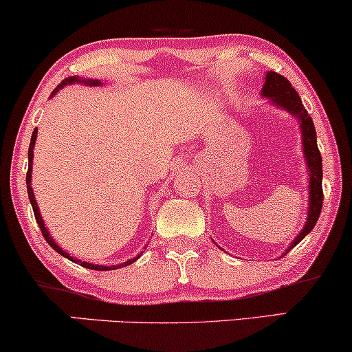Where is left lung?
Masks as SVG:
<instances>
[{
  "label": "left lung",
  "instance_id": "obj_1",
  "mask_svg": "<svg viewBox=\"0 0 352 352\" xmlns=\"http://www.w3.org/2000/svg\"><path fill=\"white\" fill-rule=\"evenodd\" d=\"M261 94L264 98H269L274 106L282 107L290 116H294L300 124L302 132V146L303 155H305L307 166H309V217H307L305 227L298 233L296 240L290 243V246L285 250L284 254H287L294 246L298 245L303 238L314 230L318 222L320 212L323 207V189H322V177H323V166H322V155H320L318 145H316V132L311 117L309 116L305 107H303L302 99L297 94V91L292 88L287 78H284L276 72H267L266 80Z\"/></svg>",
  "mask_w": 352,
  "mask_h": 352
}]
</instances>
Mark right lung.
Here are the masks:
<instances>
[{
    "mask_svg": "<svg viewBox=\"0 0 352 352\" xmlns=\"http://www.w3.org/2000/svg\"><path fill=\"white\" fill-rule=\"evenodd\" d=\"M72 83H85V85H89V86H99V85H101V81H99V80H83V78H78V76H68L67 80H63L62 83H60L58 86H56L54 93H52V96H54L55 93H58V89H60V88H63V86H67V85H72ZM36 138H37V129H34V132H32V138H30V145H29V168H28V175H25V183H28V194H29V201H30V206H32L34 215H36V220H37V223H38V228H41V232H42L43 238H45V241L49 243V245L52 246V248H54V250H55L56 253H58V254L65 256V258H67V259H70V261H73V263L80 264V266H83V267H88V269H94V271H112V269H119V267L129 266V264L135 263L137 259L140 258V254H142V253L138 254V256H135V258L129 259L127 263H122V264H116V266H98V264H91V263H86V261H80V259H76V258H72V256L68 254L67 251H63L62 248H60L58 245H56V243L54 241V238H52V236L49 235V230H47L45 223H43V220H42V215H41V212H38V207H37L36 197H34V192H32V186H30V181H32V158H34V151H32V150H34V145H36Z\"/></svg>",
    "mask_w": 352,
    "mask_h": 352,
    "instance_id": "right-lung-1",
    "label": "right lung"
}]
</instances>
